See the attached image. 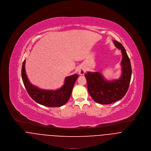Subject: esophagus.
I'll return each mask as SVG.
<instances>
[{
    "mask_svg": "<svg viewBox=\"0 0 151 151\" xmlns=\"http://www.w3.org/2000/svg\"><path fill=\"white\" fill-rule=\"evenodd\" d=\"M86 72V69L85 68V67L83 66H81L79 67V68L78 69V73L79 75H83Z\"/></svg>",
    "mask_w": 151,
    "mask_h": 151,
    "instance_id": "obj_1",
    "label": "esophagus"
}]
</instances>
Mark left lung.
<instances>
[{
  "label": "left lung",
  "instance_id": "1",
  "mask_svg": "<svg viewBox=\"0 0 151 151\" xmlns=\"http://www.w3.org/2000/svg\"><path fill=\"white\" fill-rule=\"evenodd\" d=\"M115 46L121 50L122 73L120 79L108 81L98 72H88L85 75L88 91L93 100L101 104H109L121 99L128 89L132 69L129 59L122 45L114 40Z\"/></svg>",
  "mask_w": 151,
  "mask_h": 151
}]
</instances>
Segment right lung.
Returning a JSON list of instances; mask_svg holds the SVG:
<instances>
[{"instance_id":"obj_1","label":"right lung","mask_w":151,"mask_h":151,"mask_svg":"<svg viewBox=\"0 0 151 151\" xmlns=\"http://www.w3.org/2000/svg\"><path fill=\"white\" fill-rule=\"evenodd\" d=\"M24 60L22 69V76L24 85L31 97L37 103L50 107H58L66 104L72 93L73 85L78 78L77 74L68 76L65 79L64 85L60 89L51 91L41 89L32 85L28 79L25 70Z\"/></svg>"}]
</instances>
